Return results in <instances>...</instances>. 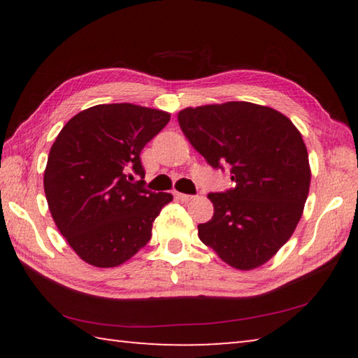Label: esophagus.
Returning a JSON list of instances; mask_svg holds the SVG:
<instances>
[{
  "mask_svg": "<svg viewBox=\"0 0 358 358\" xmlns=\"http://www.w3.org/2000/svg\"><path fill=\"white\" fill-rule=\"evenodd\" d=\"M177 197H178V201H181V202H189L196 196H191V194H177Z\"/></svg>",
  "mask_w": 358,
  "mask_h": 358,
  "instance_id": "34e87169",
  "label": "esophagus"
}]
</instances>
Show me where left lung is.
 <instances>
[{
	"label": "left lung",
	"mask_w": 358,
	"mask_h": 358,
	"mask_svg": "<svg viewBox=\"0 0 358 358\" xmlns=\"http://www.w3.org/2000/svg\"><path fill=\"white\" fill-rule=\"evenodd\" d=\"M187 141L213 169L227 166L234 187L210 192L215 213L199 238L238 270L265 264L299 224L311 169L301 134L286 115L252 102L187 107L178 113Z\"/></svg>",
	"instance_id": "obj_1"
}]
</instances>
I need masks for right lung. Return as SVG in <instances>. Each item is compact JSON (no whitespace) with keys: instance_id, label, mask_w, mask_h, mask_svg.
<instances>
[{"instance_id":"1","label":"right lung","mask_w":358,"mask_h":358,"mask_svg":"<svg viewBox=\"0 0 358 358\" xmlns=\"http://www.w3.org/2000/svg\"><path fill=\"white\" fill-rule=\"evenodd\" d=\"M171 113L101 104L72 117L48 153L44 191L53 221L85 262L118 266L148 243L172 194L143 187L141 151Z\"/></svg>"}]
</instances>
